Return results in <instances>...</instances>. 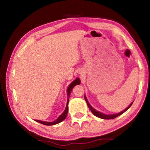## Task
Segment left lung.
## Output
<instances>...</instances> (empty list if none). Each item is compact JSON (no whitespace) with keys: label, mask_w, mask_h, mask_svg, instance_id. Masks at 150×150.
<instances>
[{"label":"left lung","mask_w":150,"mask_h":150,"mask_svg":"<svg viewBox=\"0 0 150 150\" xmlns=\"http://www.w3.org/2000/svg\"><path fill=\"white\" fill-rule=\"evenodd\" d=\"M85 99L86 100V102H87V105H88V107L89 108V109L91 110V111L92 112V113L93 114V115H95V116H96V117L102 118V119H113V118H115L116 117H117V116L121 115L122 114H123L124 112H125L126 110H128V109L130 108V106H132V103H133V102L132 103H130V105H129L128 107L124 109V110H123L122 111L120 112L116 113V114H112V115H106V114H104L103 112H100L96 110V109L94 108L93 106L90 105V103H88V101L87 100V97H86L85 95Z\"/></svg>","instance_id":"obj_1"}]
</instances>
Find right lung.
<instances>
[{"label": "right lung", "mask_w": 150, "mask_h": 150, "mask_svg": "<svg viewBox=\"0 0 150 150\" xmlns=\"http://www.w3.org/2000/svg\"><path fill=\"white\" fill-rule=\"evenodd\" d=\"M81 83V81L80 79L77 77L75 79L71 82V83L68 86V87L67 88V104H66V107L65 110L63 111V112L61 115L59 117H58L56 120L53 121V122H46V121H42V120H34L35 121L41 123L42 124H44V125L46 126H52V125H55V124H57L58 123L62 122L63 120H64L66 116H67V112H68V110H69V108H68V104H69V96H70V94L71 93V91L73 88V87H75V85H80Z\"/></svg>", "instance_id": "add662e5"}]
</instances>
